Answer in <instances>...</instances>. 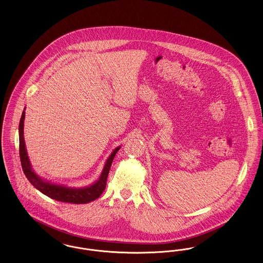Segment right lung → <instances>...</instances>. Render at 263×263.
Listing matches in <instances>:
<instances>
[{"mask_svg":"<svg viewBox=\"0 0 263 263\" xmlns=\"http://www.w3.org/2000/svg\"><path fill=\"white\" fill-rule=\"evenodd\" d=\"M25 110V108H24ZM24 118H25V112L23 111L21 121H20V126H18V133H20V156H21V162L23 166V173L25 174L27 180L31 183V184L37 189L39 192L45 194L47 196L62 202H68V203H74V204H81V203H88L90 201L95 200L102 194L106 183H107V178L108 174L110 171L112 162L114 159L116 153L118 150L121 148V146H118L113 150V152L110 154L106 163L104 165L101 175L99 179L91 183L90 185L83 186V187H70L64 184L52 183L50 181H47L45 179L38 176L34 170L32 169L31 163L28 158L27 151L25 147V141L23 137V126H24Z\"/></svg>","mask_w":263,"mask_h":263,"instance_id":"add662e5","label":"right lung"}]
</instances>
